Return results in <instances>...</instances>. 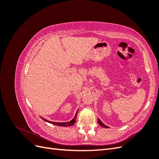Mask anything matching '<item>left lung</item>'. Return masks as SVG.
Instances as JSON below:
<instances>
[{
    "label": "left lung",
    "instance_id": "8db88e82",
    "mask_svg": "<svg viewBox=\"0 0 159 159\" xmlns=\"http://www.w3.org/2000/svg\"><path fill=\"white\" fill-rule=\"evenodd\" d=\"M98 123L102 127H105V128H109V127H107V126H106L105 125H104L102 121H101V120L99 119H98Z\"/></svg>",
    "mask_w": 159,
    "mask_h": 159
}]
</instances>
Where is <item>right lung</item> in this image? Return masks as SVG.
<instances>
[{"label": "right lung", "mask_w": 159, "mask_h": 159, "mask_svg": "<svg viewBox=\"0 0 159 159\" xmlns=\"http://www.w3.org/2000/svg\"><path fill=\"white\" fill-rule=\"evenodd\" d=\"M78 110L77 111V112H76V113H75V115L74 118L73 119H71V121H69V122H65V123L52 122V121H48V120L44 119V118H42V117H41V118H42L43 120H44V121H46V122H48V123H50L54 124V125H55L62 126V127H70V126L74 125V124H75V121H76V117H77V114H78Z\"/></svg>", "instance_id": "obj_1"}]
</instances>
